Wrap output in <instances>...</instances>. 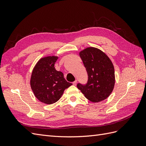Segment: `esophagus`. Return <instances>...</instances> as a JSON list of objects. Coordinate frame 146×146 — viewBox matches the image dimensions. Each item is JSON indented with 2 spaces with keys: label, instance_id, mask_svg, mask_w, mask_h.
Segmentation results:
<instances>
[{
  "label": "esophagus",
  "instance_id": "34e87169",
  "mask_svg": "<svg viewBox=\"0 0 146 146\" xmlns=\"http://www.w3.org/2000/svg\"><path fill=\"white\" fill-rule=\"evenodd\" d=\"M72 84H73V85H75V86H76V85H77V80H76V81H74V82H72Z\"/></svg>",
  "mask_w": 146,
  "mask_h": 146
}]
</instances>
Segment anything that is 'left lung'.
<instances>
[{
	"label": "left lung",
	"mask_w": 146,
	"mask_h": 146,
	"mask_svg": "<svg viewBox=\"0 0 146 146\" xmlns=\"http://www.w3.org/2000/svg\"><path fill=\"white\" fill-rule=\"evenodd\" d=\"M88 74L85 85L77 86L85 98L93 102L107 99L111 93L115 83L113 63L107 55L94 47H88L80 53Z\"/></svg>",
	"instance_id": "obj_1"
}]
</instances>
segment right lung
<instances>
[{
	"label": "right lung",
	"mask_w": 146,
	"mask_h": 146,
	"mask_svg": "<svg viewBox=\"0 0 146 146\" xmlns=\"http://www.w3.org/2000/svg\"><path fill=\"white\" fill-rule=\"evenodd\" d=\"M58 57L41 58L33 69L30 85L35 97L42 102L52 104L58 101L64 91L72 84L68 82L63 74L57 71L54 66Z\"/></svg>",
	"instance_id": "right-lung-1"
}]
</instances>
